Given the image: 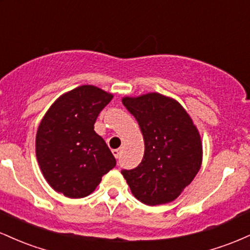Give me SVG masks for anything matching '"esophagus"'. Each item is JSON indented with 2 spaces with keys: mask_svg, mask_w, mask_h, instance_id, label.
<instances>
[{
  "mask_svg": "<svg viewBox=\"0 0 250 250\" xmlns=\"http://www.w3.org/2000/svg\"><path fill=\"white\" fill-rule=\"evenodd\" d=\"M113 154L114 156H115V159H119V157L121 156V149H114Z\"/></svg>",
  "mask_w": 250,
  "mask_h": 250,
  "instance_id": "34e87169",
  "label": "esophagus"
}]
</instances>
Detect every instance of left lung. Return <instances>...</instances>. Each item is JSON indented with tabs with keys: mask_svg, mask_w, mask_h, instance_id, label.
<instances>
[{
	"mask_svg": "<svg viewBox=\"0 0 250 250\" xmlns=\"http://www.w3.org/2000/svg\"><path fill=\"white\" fill-rule=\"evenodd\" d=\"M122 103L139 122L145 140L141 163L130 170L123 169V177L145 205L171 202L201 168L199 130L179 102L159 93L123 97Z\"/></svg>",
	"mask_w": 250,
	"mask_h": 250,
	"instance_id": "obj_1",
	"label": "left lung"
}]
</instances>
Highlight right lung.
Here are the masks:
<instances>
[{
    "label": "right lung",
    "instance_id": "obj_1",
    "mask_svg": "<svg viewBox=\"0 0 250 250\" xmlns=\"http://www.w3.org/2000/svg\"><path fill=\"white\" fill-rule=\"evenodd\" d=\"M111 99L95 85H81L60 96L43 116L36 134V157L57 193L70 199L88 196L116 166L107 143L94 130L97 116Z\"/></svg>",
    "mask_w": 250,
    "mask_h": 250
}]
</instances>
